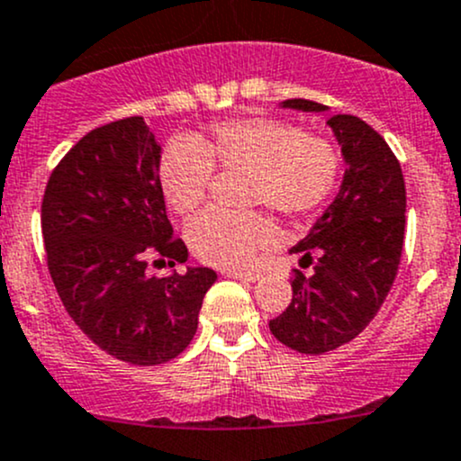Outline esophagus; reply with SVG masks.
I'll list each match as a JSON object with an SVG mask.
<instances>
[{
    "instance_id": "34e87169",
    "label": "esophagus",
    "mask_w": 461,
    "mask_h": 461,
    "mask_svg": "<svg viewBox=\"0 0 461 461\" xmlns=\"http://www.w3.org/2000/svg\"><path fill=\"white\" fill-rule=\"evenodd\" d=\"M227 278H239V281H257L258 272H243V269H225Z\"/></svg>"
}]
</instances>
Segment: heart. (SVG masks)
<instances>
[{
  "label": "heart",
  "instance_id": "heart-1",
  "mask_svg": "<svg viewBox=\"0 0 461 461\" xmlns=\"http://www.w3.org/2000/svg\"><path fill=\"white\" fill-rule=\"evenodd\" d=\"M341 165V151L328 138L257 115L222 120L207 136L171 138L158 158V183L171 209L187 216L207 198L216 167L245 171V204H267L285 218H303L337 192ZM272 234V221L263 212L207 209L187 227V243L203 263L248 267Z\"/></svg>",
  "mask_w": 461,
  "mask_h": 461
}]
</instances>
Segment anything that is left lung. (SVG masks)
Segmentation results:
<instances>
[{
  "instance_id": "left-lung-1",
  "label": "left lung",
  "mask_w": 461,
  "mask_h": 461,
  "mask_svg": "<svg viewBox=\"0 0 461 461\" xmlns=\"http://www.w3.org/2000/svg\"><path fill=\"white\" fill-rule=\"evenodd\" d=\"M283 106L328 109L303 97ZM328 124L341 144L346 176L334 203L290 249L314 272L294 269L292 303L269 321L274 337L303 355H323L364 332L397 276L406 227V183L388 142L357 115H332Z\"/></svg>"
}]
</instances>
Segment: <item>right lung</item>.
<instances>
[{"label":"right lung","instance_id":"1","mask_svg":"<svg viewBox=\"0 0 461 461\" xmlns=\"http://www.w3.org/2000/svg\"><path fill=\"white\" fill-rule=\"evenodd\" d=\"M160 144L140 115L88 131L50 174L41 201L46 265L68 317L111 357L158 366L192 343L209 267L149 276L187 260L158 183Z\"/></svg>","mask_w":461,"mask_h":461}]
</instances>
